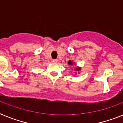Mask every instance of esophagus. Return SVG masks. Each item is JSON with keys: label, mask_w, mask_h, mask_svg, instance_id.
<instances>
[{"label": "esophagus", "mask_w": 123, "mask_h": 123, "mask_svg": "<svg viewBox=\"0 0 123 123\" xmlns=\"http://www.w3.org/2000/svg\"><path fill=\"white\" fill-rule=\"evenodd\" d=\"M52 61L53 62H55H55H57V59H52Z\"/></svg>", "instance_id": "obj_1"}]
</instances>
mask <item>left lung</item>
<instances>
[{"label": "left lung", "mask_w": 123, "mask_h": 123, "mask_svg": "<svg viewBox=\"0 0 123 123\" xmlns=\"http://www.w3.org/2000/svg\"><path fill=\"white\" fill-rule=\"evenodd\" d=\"M68 64H69V65H72V64H72V62H71V61H69V62H68ZM77 70H78V71H79V70H80V69H79V68H78V69H77Z\"/></svg>", "instance_id": "1"}]
</instances>
